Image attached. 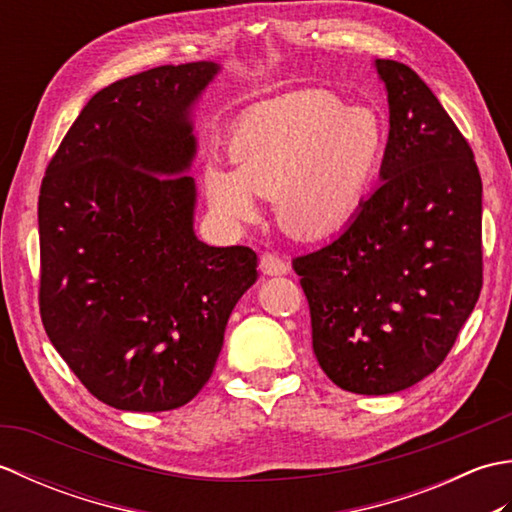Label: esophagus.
<instances>
[{"label":"esophagus","instance_id":"obj_1","mask_svg":"<svg viewBox=\"0 0 512 512\" xmlns=\"http://www.w3.org/2000/svg\"><path fill=\"white\" fill-rule=\"evenodd\" d=\"M259 266H262V273L270 275V277H279V275H286L290 266L286 259H281L275 253H264L262 259H259Z\"/></svg>","mask_w":512,"mask_h":512}]
</instances>
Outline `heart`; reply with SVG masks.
<instances>
[{
  "instance_id": "obj_1",
  "label": "heart",
  "mask_w": 512,
  "mask_h": 512,
  "mask_svg": "<svg viewBox=\"0 0 512 512\" xmlns=\"http://www.w3.org/2000/svg\"><path fill=\"white\" fill-rule=\"evenodd\" d=\"M387 151V129L369 107H343L308 90L250 112L228 140L231 169L211 167L204 191L228 222H253L252 195L275 200L277 222L299 239L339 231L372 193Z\"/></svg>"
}]
</instances>
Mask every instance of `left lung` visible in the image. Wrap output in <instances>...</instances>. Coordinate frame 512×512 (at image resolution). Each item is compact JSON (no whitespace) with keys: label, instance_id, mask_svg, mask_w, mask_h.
Wrapping results in <instances>:
<instances>
[{"label":"left lung","instance_id":"8db88e82","mask_svg":"<svg viewBox=\"0 0 512 512\" xmlns=\"http://www.w3.org/2000/svg\"><path fill=\"white\" fill-rule=\"evenodd\" d=\"M389 103L380 187L330 244L292 259L334 385L385 396L436 372L482 290L473 149L409 65L376 59Z\"/></svg>","mask_w":512,"mask_h":512}]
</instances>
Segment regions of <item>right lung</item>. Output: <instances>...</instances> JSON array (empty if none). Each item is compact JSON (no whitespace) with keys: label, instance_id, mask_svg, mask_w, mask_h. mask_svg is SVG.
<instances>
[{"label":"right lung","instance_id":"add662e5","mask_svg":"<svg viewBox=\"0 0 512 512\" xmlns=\"http://www.w3.org/2000/svg\"><path fill=\"white\" fill-rule=\"evenodd\" d=\"M220 65H160L96 92L39 191V310L92 396L178 409L211 378L228 317L257 281L248 246L193 231L191 112Z\"/></svg>","mask_w":512,"mask_h":512}]
</instances>
